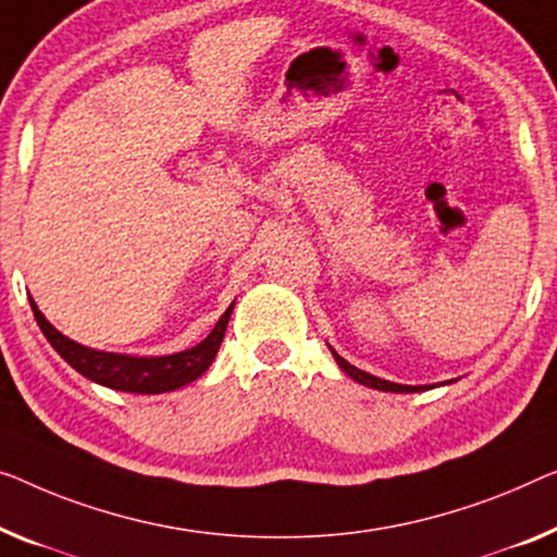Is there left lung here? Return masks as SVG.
<instances>
[{
	"label": "left lung",
	"mask_w": 557,
	"mask_h": 557,
	"mask_svg": "<svg viewBox=\"0 0 557 557\" xmlns=\"http://www.w3.org/2000/svg\"><path fill=\"white\" fill-rule=\"evenodd\" d=\"M332 355H335L337 364L347 372V375H350L352 380H358V383H362V385H368V387L383 389V393H418V389H425V387H414V385H397V383H387V380H380V377H375V375H370V372H362V370H358V368H355V364H350L347 360L339 358L337 352H332Z\"/></svg>",
	"instance_id": "8db88e82"
}]
</instances>
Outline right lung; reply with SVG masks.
Instances as JSON below:
<instances>
[{"label":"right lung","instance_id":"1","mask_svg":"<svg viewBox=\"0 0 557 557\" xmlns=\"http://www.w3.org/2000/svg\"><path fill=\"white\" fill-rule=\"evenodd\" d=\"M32 312L39 330L45 332L49 345L54 347L62 358L72 364L82 375L95 380V383L114 389H124V393H170L182 385L193 383L202 372L210 368L214 355H218L222 337H225L232 305L227 312L218 320V325L207 335L202 343L189 347L185 352L164 355V358H132V355H114V352H99L89 350L85 345H77L74 339L64 337L60 330H54L45 320V314L37 310L35 300H29Z\"/></svg>","mask_w":557,"mask_h":557}]
</instances>
